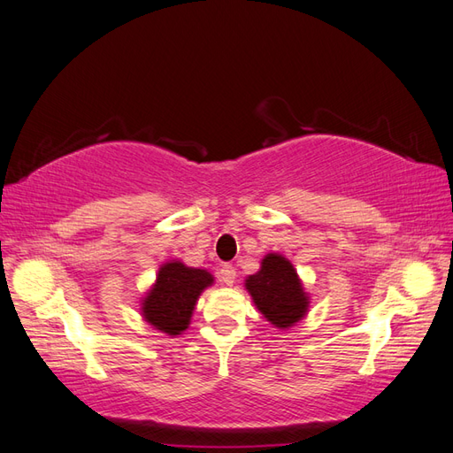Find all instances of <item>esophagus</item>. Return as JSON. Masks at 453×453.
I'll use <instances>...</instances> for the list:
<instances>
[{
    "mask_svg": "<svg viewBox=\"0 0 453 453\" xmlns=\"http://www.w3.org/2000/svg\"><path fill=\"white\" fill-rule=\"evenodd\" d=\"M219 280H221L225 285H234L236 281V268L232 265H225L221 266V270H219Z\"/></svg>",
    "mask_w": 453,
    "mask_h": 453,
    "instance_id": "obj_1",
    "label": "esophagus"
}]
</instances>
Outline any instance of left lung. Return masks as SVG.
Here are the masks:
<instances>
[{
    "label": "left lung",
    "instance_id": "obj_1",
    "mask_svg": "<svg viewBox=\"0 0 453 453\" xmlns=\"http://www.w3.org/2000/svg\"><path fill=\"white\" fill-rule=\"evenodd\" d=\"M245 289L253 304L276 328H291L310 310V295L289 258L280 253H268L260 260V268L245 278Z\"/></svg>",
    "mask_w": 453,
    "mask_h": 453
}]
</instances>
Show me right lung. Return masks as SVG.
I'll use <instances>...</instances> for the list:
<instances>
[{"label": "right lung", "instance_id": "obj_1", "mask_svg": "<svg viewBox=\"0 0 453 453\" xmlns=\"http://www.w3.org/2000/svg\"><path fill=\"white\" fill-rule=\"evenodd\" d=\"M213 283L215 278L208 270L187 266L177 258L168 260L158 268L155 283L140 300L143 321L170 338L183 334L200 295Z\"/></svg>", "mask_w": 453, "mask_h": 453}]
</instances>
